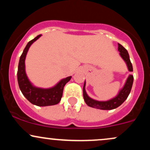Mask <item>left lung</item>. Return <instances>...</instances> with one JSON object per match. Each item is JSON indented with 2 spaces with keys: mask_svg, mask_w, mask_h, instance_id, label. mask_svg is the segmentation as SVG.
<instances>
[{
  "mask_svg": "<svg viewBox=\"0 0 150 150\" xmlns=\"http://www.w3.org/2000/svg\"><path fill=\"white\" fill-rule=\"evenodd\" d=\"M118 50L120 52L119 54L120 57L123 58V60L125 61V64L127 65L128 71L132 72V65L131 62H130V56H129L128 51L123 46L120 45V44H118ZM132 83H133V75H129L128 78L125 80L124 85L120 89L116 97L106 101H98L89 97L88 94H87V92L85 90L86 82L85 81V83H84L83 86L84 100H85L87 106H90V107L101 110L114 109V108H116L117 107L120 106L126 100L130 91H131Z\"/></svg>",
  "mask_w": 150,
  "mask_h": 150,
  "instance_id": "left-lung-1",
  "label": "left lung"
}]
</instances>
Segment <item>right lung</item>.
<instances>
[{"mask_svg":"<svg viewBox=\"0 0 150 150\" xmlns=\"http://www.w3.org/2000/svg\"><path fill=\"white\" fill-rule=\"evenodd\" d=\"M42 34H39L28 42L20 58L18 70V82L19 87L25 97L32 104L38 106H52L61 101L64 86L71 79V76L62 79L52 87L42 88L34 86L27 77L25 70V58L29 49Z\"/></svg>","mask_w":150,"mask_h":150,"instance_id":"right-lung-1","label":"right lung"}]
</instances>
